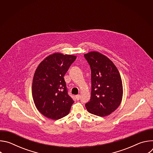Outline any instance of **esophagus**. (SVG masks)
Returning a JSON list of instances; mask_svg holds the SVG:
<instances>
[{
    "mask_svg": "<svg viewBox=\"0 0 153 153\" xmlns=\"http://www.w3.org/2000/svg\"><path fill=\"white\" fill-rule=\"evenodd\" d=\"M80 95H76V100H80Z\"/></svg>",
    "mask_w": 153,
    "mask_h": 153,
    "instance_id": "esophagus-1",
    "label": "esophagus"
}]
</instances>
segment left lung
I'll return each instance as SVG.
<instances>
[{
    "label": "left lung",
    "mask_w": 153,
    "mask_h": 153,
    "mask_svg": "<svg viewBox=\"0 0 153 153\" xmlns=\"http://www.w3.org/2000/svg\"><path fill=\"white\" fill-rule=\"evenodd\" d=\"M91 70V93L85 104L90 113L100 117L110 115L120 105L123 85L113 62L105 55L91 51L84 54Z\"/></svg>",
    "instance_id": "1"
}]
</instances>
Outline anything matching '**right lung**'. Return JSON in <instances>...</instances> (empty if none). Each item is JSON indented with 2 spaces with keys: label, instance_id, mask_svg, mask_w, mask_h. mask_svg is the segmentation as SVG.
<instances>
[{
  "label": "right lung",
  "instance_id": "right-lung-1",
  "mask_svg": "<svg viewBox=\"0 0 153 153\" xmlns=\"http://www.w3.org/2000/svg\"><path fill=\"white\" fill-rule=\"evenodd\" d=\"M76 56L56 53L47 57L37 67L33 80L32 95L38 111L58 120L67 116L74 100L68 94L64 76Z\"/></svg>",
  "mask_w": 153,
  "mask_h": 153
}]
</instances>
